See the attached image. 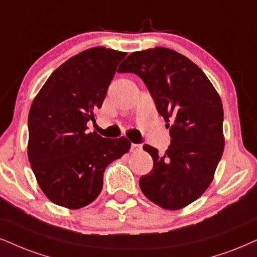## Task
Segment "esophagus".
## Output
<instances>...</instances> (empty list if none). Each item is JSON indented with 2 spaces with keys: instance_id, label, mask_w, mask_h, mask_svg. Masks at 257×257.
<instances>
[{
  "instance_id": "34e87169",
  "label": "esophagus",
  "mask_w": 257,
  "mask_h": 257,
  "mask_svg": "<svg viewBox=\"0 0 257 257\" xmlns=\"http://www.w3.org/2000/svg\"><path fill=\"white\" fill-rule=\"evenodd\" d=\"M142 149V144H131V151L132 153H137V151H139Z\"/></svg>"
}]
</instances>
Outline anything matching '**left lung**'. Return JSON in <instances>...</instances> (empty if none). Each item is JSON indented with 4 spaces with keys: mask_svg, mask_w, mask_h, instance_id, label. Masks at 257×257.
Returning a JSON list of instances; mask_svg holds the SVG:
<instances>
[{
    "mask_svg": "<svg viewBox=\"0 0 257 257\" xmlns=\"http://www.w3.org/2000/svg\"><path fill=\"white\" fill-rule=\"evenodd\" d=\"M118 72H134L144 81L157 112L170 126L172 142L163 155L150 145L143 147L154 167L139 180L142 192L166 210L186 207L211 185L223 155L219 94L198 65L166 47L131 53Z\"/></svg>",
    "mask_w": 257,
    "mask_h": 257,
    "instance_id": "obj_1",
    "label": "left lung"
}]
</instances>
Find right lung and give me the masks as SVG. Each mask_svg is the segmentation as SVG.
Here are the masks:
<instances>
[{
    "mask_svg": "<svg viewBox=\"0 0 257 257\" xmlns=\"http://www.w3.org/2000/svg\"><path fill=\"white\" fill-rule=\"evenodd\" d=\"M125 52L91 47L57 68L32 102L28 160L53 204L77 210L100 194L103 172L131 148L127 138L88 132Z\"/></svg>",
    "mask_w": 257,
    "mask_h": 257,
    "instance_id": "1",
    "label": "right lung"
}]
</instances>
